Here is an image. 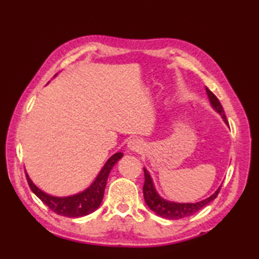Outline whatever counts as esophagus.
<instances>
[{
	"instance_id": "obj_1",
	"label": "esophagus",
	"mask_w": 259,
	"mask_h": 259,
	"mask_svg": "<svg viewBox=\"0 0 259 259\" xmlns=\"http://www.w3.org/2000/svg\"><path fill=\"white\" fill-rule=\"evenodd\" d=\"M128 147H129V150L134 151V152H140L144 147L143 140L139 139V138H133L131 140H129Z\"/></svg>"
}]
</instances>
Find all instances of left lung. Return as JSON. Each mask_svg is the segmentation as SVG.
Instances as JSON below:
<instances>
[{"mask_svg": "<svg viewBox=\"0 0 259 259\" xmlns=\"http://www.w3.org/2000/svg\"><path fill=\"white\" fill-rule=\"evenodd\" d=\"M205 91H207V95H208L210 104H211L212 108L217 113L221 114L223 120H224L225 123L229 125V122H227L224 109H223L222 104L219 103L218 98L208 89V88H205ZM144 175H145V183H144L143 193H144V199H145L146 204L148 205V208L153 210V211H154L156 214H159V216L166 218V219H181V218L192 216L193 213L198 212L200 209H202L209 202H211L212 200L216 199L219 191H221V187H222V186H219L218 190L214 192L211 196H209V198L205 200L200 201V202L177 203V202H171V201H166L163 198H161L159 194H157L150 174H148V171L145 168H144Z\"/></svg>", "mask_w": 259, "mask_h": 259, "instance_id": "1", "label": "left lung"}]
</instances>
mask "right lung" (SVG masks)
<instances>
[{"mask_svg":"<svg viewBox=\"0 0 259 259\" xmlns=\"http://www.w3.org/2000/svg\"><path fill=\"white\" fill-rule=\"evenodd\" d=\"M122 156H123V154L121 152L112 155L105 163L103 169L100 170L97 178L95 179V182L91 184L90 187H88L87 190L78 193V194L65 196V198H58V196L47 194V193L34 185L27 174H26V178H27V183L32 192L52 211L65 217H83L94 212L102 203L108 175L111 172L113 165Z\"/></svg>","mask_w":259,"mask_h":259,"instance_id":"right-lung-1","label":"right lung"}]
</instances>
